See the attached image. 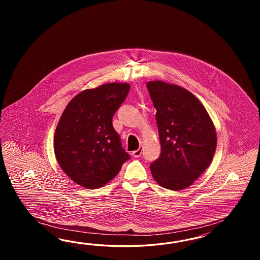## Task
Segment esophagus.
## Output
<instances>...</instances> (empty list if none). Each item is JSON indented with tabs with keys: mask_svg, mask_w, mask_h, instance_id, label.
Instances as JSON below:
<instances>
[{
	"mask_svg": "<svg viewBox=\"0 0 260 260\" xmlns=\"http://www.w3.org/2000/svg\"><path fill=\"white\" fill-rule=\"evenodd\" d=\"M142 154V149L141 147L138 149V150H134V152H133V155H134V157H140Z\"/></svg>",
	"mask_w": 260,
	"mask_h": 260,
	"instance_id": "1",
	"label": "esophagus"
}]
</instances>
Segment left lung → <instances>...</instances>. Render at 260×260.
Instances as JSON below:
<instances>
[{"label":"left lung","mask_w":260,"mask_h":260,"mask_svg":"<svg viewBox=\"0 0 260 260\" xmlns=\"http://www.w3.org/2000/svg\"><path fill=\"white\" fill-rule=\"evenodd\" d=\"M156 110L160 156L150 164L153 178L165 189L188 188L213 160L216 133L204 106L183 87L162 81L147 84Z\"/></svg>","instance_id":"1"}]
</instances>
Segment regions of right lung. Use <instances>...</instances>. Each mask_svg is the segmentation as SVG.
<instances>
[{"label": "right lung", "instance_id": "obj_1", "mask_svg": "<svg viewBox=\"0 0 260 260\" xmlns=\"http://www.w3.org/2000/svg\"><path fill=\"white\" fill-rule=\"evenodd\" d=\"M110 83L76 95L68 104L54 135L56 159L71 180L87 189L106 185L131 155L123 149L112 117L129 91Z\"/></svg>", "mask_w": 260, "mask_h": 260}]
</instances>
